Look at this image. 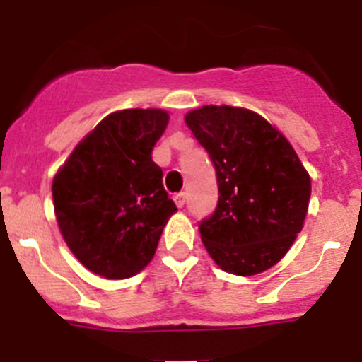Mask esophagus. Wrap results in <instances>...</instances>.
<instances>
[{"instance_id":"1","label":"esophagus","mask_w":362,"mask_h":362,"mask_svg":"<svg viewBox=\"0 0 362 362\" xmlns=\"http://www.w3.org/2000/svg\"><path fill=\"white\" fill-rule=\"evenodd\" d=\"M173 199H175V204H177L178 208H182L185 204V202H187V194H185V192H178V194L173 196Z\"/></svg>"}]
</instances>
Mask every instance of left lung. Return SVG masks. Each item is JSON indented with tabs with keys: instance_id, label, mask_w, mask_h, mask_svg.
<instances>
[{
	"instance_id": "left-lung-1",
	"label": "left lung",
	"mask_w": 362,
	"mask_h": 362,
	"mask_svg": "<svg viewBox=\"0 0 362 362\" xmlns=\"http://www.w3.org/2000/svg\"><path fill=\"white\" fill-rule=\"evenodd\" d=\"M185 124L217 175V206L199 222L208 254L233 275L266 272L303 229L308 173L286 136L255 112L210 105L189 112Z\"/></svg>"
}]
</instances>
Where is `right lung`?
Returning a JSON list of instances; mask_svg holds the SVG:
<instances>
[{
  "instance_id": "add662e5",
  "label": "right lung",
  "mask_w": 362,
  "mask_h": 362,
  "mask_svg": "<svg viewBox=\"0 0 362 362\" xmlns=\"http://www.w3.org/2000/svg\"><path fill=\"white\" fill-rule=\"evenodd\" d=\"M170 115L133 108L105 117L75 147L52 184L54 210L75 257L105 279H127L151 262L177 211L152 148Z\"/></svg>"
}]
</instances>
